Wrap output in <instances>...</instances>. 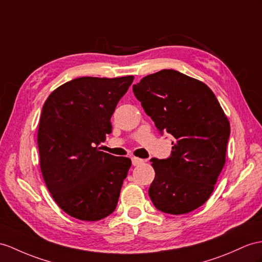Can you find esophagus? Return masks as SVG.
<instances>
[{"instance_id":"34e87169","label":"esophagus","mask_w":262,"mask_h":262,"mask_svg":"<svg viewBox=\"0 0 262 262\" xmlns=\"http://www.w3.org/2000/svg\"><path fill=\"white\" fill-rule=\"evenodd\" d=\"M143 162H144L143 159L136 158V157L132 158V164H133V165H140V164H142Z\"/></svg>"}]
</instances>
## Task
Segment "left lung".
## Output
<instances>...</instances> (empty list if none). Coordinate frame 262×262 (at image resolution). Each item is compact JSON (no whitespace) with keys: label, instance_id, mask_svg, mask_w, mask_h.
I'll use <instances>...</instances> for the list:
<instances>
[{"label":"left lung","instance_id":"8db88e82","mask_svg":"<svg viewBox=\"0 0 262 262\" xmlns=\"http://www.w3.org/2000/svg\"><path fill=\"white\" fill-rule=\"evenodd\" d=\"M133 93L159 132L174 138L168 159H151L152 203L170 214L193 211L211 195L226 163L228 118L211 89L176 70L144 76Z\"/></svg>","mask_w":262,"mask_h":262}]
</instances>
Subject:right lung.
<instances>
[{"mask_svg": "<svg viewBox=\"0 0 262 262\" xmlns=\"http://www.w3.org/2000/svg\"><path fill=\"white\" fill-rule=\"evenodd\" d=\"M83 76L62 84L43 105L37 145L48 190L75 219L98 221L117 208L131 160L100 151L110 119L133 81Z\"/></svg>", "mask_w": 262, "mask_h": 262, "instance_id": "obj_1", "label": "right lung"}]
</instances>
